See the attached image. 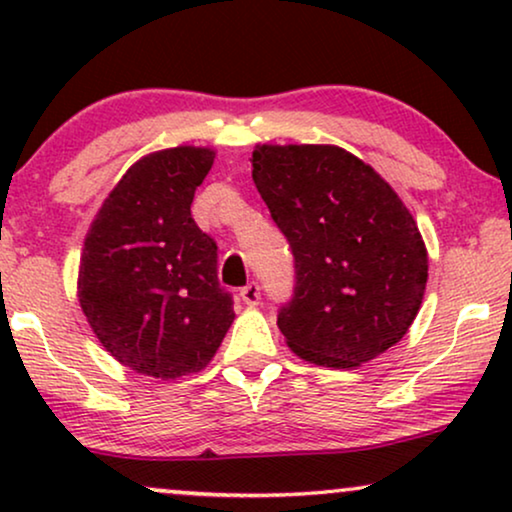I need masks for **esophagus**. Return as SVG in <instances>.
I'll list each match as a JSON object with an SVG mask.
<instances>
[{"mask_svg":"<svg viewBox=\"0 0 512 512\" xmlns=\"http://www.w3.org/2000/svg\"><path fill=\"white\" fill-rule=\"evenodd\" d=\"M240 296H242V300H244V305L256 307L258 300H261V286H258L256 282H251V284H247V286H244V289L240 291Z\"/></svg>","mask_w":512,"mask_h":512,"instance_id":"esophagus-1","label":"esophagus"}]
</instances>
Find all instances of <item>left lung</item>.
Listing matches in <instances>:
<instances>
[{
    "mask_svg": "<svg viewBox=\"0 0 512 512\" xmlns=\"http://www.w3.org/2000/svg\"><path fill=\"white\" fill-rule=\"evenodd\" d=\"M251 177L296 258V293L277 317L291 352L349 370L401 342L429 254L394 188L335 144H256Z\"/></svg>",
    "mask_w": 512,
    "mask_h": 512,
    "instance_id": "8db88e82",
    "label": "left lung"
}]
</instances>
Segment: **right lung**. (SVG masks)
<instances>
[{
  "instance_id": "add662e5",
  "label": "right lung",
  "mask_w": 512,
  "mask_h": 512,
  "mask_svg": "<svg viewBox=\"0 0 512 512\" xmlns=\"http://www.w3.org/2000/svg\"><path fill=\"white\" fill-rule=\"evenodd\" d=\"M209 146L146 153L111 188L81 249L76 296L100 345L139 375L177 380L214 359L233 298L216 282V244L195 226Z\"/></svg>"
}]
</instances>
